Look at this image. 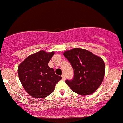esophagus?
Returning <instances> with one entry per match:
<instances>
[{"mask_svg":"<svg viewBox=\"0 0 123 123\" xmlns=\"http://www.w3.org/2000/svg\"><path fill=\"white\" fill-rule=\"evenodd\" d=\"M62 79H63V80H65L66 78H65V74H62Z\"/></svg>","mask_w":123,"mask_h":123,"instance_id":"obj_1","label":"esophagus"}]
</instances>
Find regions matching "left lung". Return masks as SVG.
<instances>
[{
  "mask_svg": "<svg viewBox=\"0 0 123 123\" xmlns=\"http://www.w3.org/2000/svg\"><path fill=\"white\" fill-rule=\"evenodd\" d=\"M74 70L72 80L66 84L81 95L93 94L101 85L105 75V63L102 58L87 50L74 48L64 52Z\"/></svg>",
  "mask_w": 123,
  "mask_h": 123,
  "instance_id": "8db88e82",
  "label": "left lung"
}]
</instances>
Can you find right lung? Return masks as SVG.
Returning <instances> with one entry per match:
<instances>
[{
  "label": "right lung",
  "mask_w": 123,
  "mask_h": 123,
  "mask_svg": "<svg viewBox=\"0 0 123 123\" xmlns=\"http://www.w3.org/2000/svg\"><path fill=\"white\" fill-rule=\"evenodd\" d=\"M54 52L41 50L29 55L19 65L18 74L28 94L36 98H45L52 94L56 84L62 79L48 66Z\"/></svg>",
  "instance_id": "right-lung-1"
}]
</instances>
